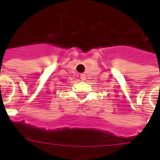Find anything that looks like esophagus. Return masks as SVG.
I'll return each instance as SVG.
<instances>
[{"mask_svg": "<svg viewBox=\"0 0 160 160\" xmlns=\"http://www.w3.org/2000/svg\"><path fill=\"white\" fill-rule=\"evenodd\" d=\"M80 77H81L82 81H85V80H86V78H86V74H84V73H82Z\"/></svg>", "mask_w": 160, "mask_h": 160, "instance_id": "34e87169", "label": "esophagus"}]
</instances>
